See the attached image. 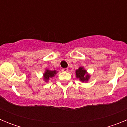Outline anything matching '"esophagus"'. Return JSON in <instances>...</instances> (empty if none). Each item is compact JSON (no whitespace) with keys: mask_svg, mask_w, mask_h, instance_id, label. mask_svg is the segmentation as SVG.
Here are the masks:
<instances>
[{"mask_svg":"<svg viewBox=\"0 0 127 127\" xmlns=\"http://www.w3.org/2000/svg\"><path fill=\"white\" fill-rule=\"evenodd\" d=\"M62 72H67L69 71V69L68 68H65V69H62Z\"/></svg>","mask_w":127,"mask_h":127,"instance_id":"obj_1","label":"esophagus"}]
</instances>
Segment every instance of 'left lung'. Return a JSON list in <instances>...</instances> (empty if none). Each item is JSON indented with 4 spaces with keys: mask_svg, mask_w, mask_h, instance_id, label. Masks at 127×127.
Masks as SVG:
<instances>
[{
    "mask_svg": "<svg viewBox=\"0 0 127 127\" xmlns=\"http://www.w3.org/2000/svg\"><path fill=\"white\" fill-rule=\"evenodd\" d=\"M76 77L82 82H87L90 78V75L83 67H79V69L76 70Z\"/></svg>",
    "mask_w": 127,
    "mask_h": 127,
    "instance_id": "obj_1",
    "label": "left lung"
}]
</instances>
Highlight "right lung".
Here are the masks:
<instances>
[{
  "instance_id": "right-lung-1",
  "label": "right lung",
  "mask_w": 127,
  "mask_h": 127,
  "mask_svg": "<svg viewBox=\"0 0 127 127\" xmlns=\"http://www.w3.org/2000/svg\"><path fill=\"white\" fill-rule=\"evenodd\" d=\"M57 72H57L56 70H48V69H46L45 70V72L43 74V79L44 80V81L48 82L49 81V79H50V78L54 77Z\"/></svg>"
}]
</instances>
